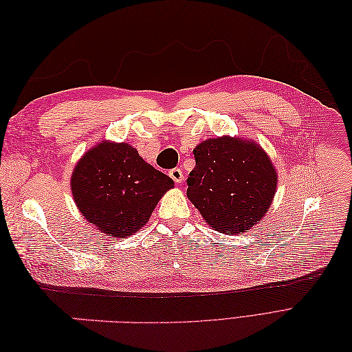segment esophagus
Here are the masks:
<instances>
[{"label":"esophagus","instance_id":"34e87169","mask_svg":"<svg viewBox=\"0 0 352 352\" xmlns=\"http://www.w3.org/2000/svg\"><path fill=\"white\" fill-rule=\"evenodd\" d=\"M170 177H172L176 184H182L184 182V179H185V176H184V172L180 168H172L170 170Z\"/></svg>","mask_w":352,"mask_h":352}]
</instances>
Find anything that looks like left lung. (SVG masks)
<instances>
[{
  "label": "left lung",
  "instance_id": "obj_1",
  "mask_svg": "<svg viewBox=\"0 0 352 352\" xmlns=\"http://www.w3.org/2000/svg\"><path fill=\"white\" fill-rule=\"evenodd\" d=\"M186 195L220 233L245 232L258 223L276 194L278 175L261 146L242 138H211L194 150Z\"/></svg>",
  "mask_w": 352,
  "mask_h": 352
}]
</instances>
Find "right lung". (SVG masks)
<instances>
[{"label":"right lung","mask_w":352,"mask_h":352,"mask_svg":"<svg viewBox=\"0 0 352 352\" xmlns=\"http://www.w3.org/2000/svg\"><path fill=\"white\" fill-rule=\"evenodd\" d=\"M72 194L82 216L109 238H126L150 220L175 184L129 144L102 141L79 160Z\"/></svg>","instance_id":"add662e5"}]
</instances>
